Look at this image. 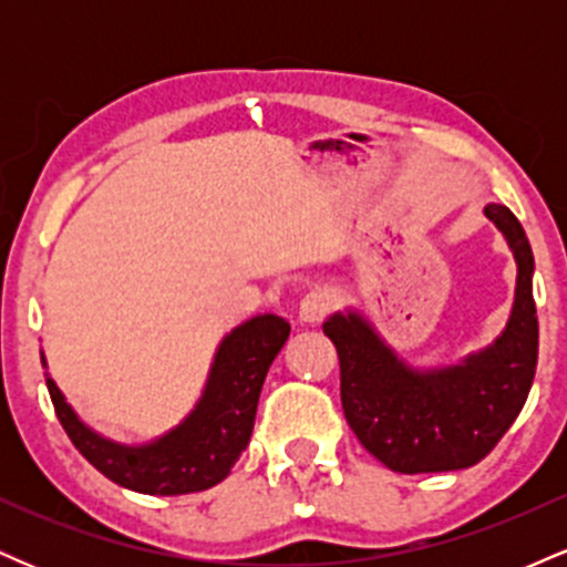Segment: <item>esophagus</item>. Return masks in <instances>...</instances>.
I'll return each mask as SVG.
<instances>
[{
  "instance_id": "34e87169",
  "label": "esophagus",
  "mask_w": 567,
  "mask_h": 567,
  "mask_svg": "<svg viewBox=\"0 0 567 567\" xmlns=\"http://www.w3.org/2000/svg\"><path fill=\"white\" fill-rule=\"evenodd\" d=\"M328 309H330V296H328V292L311 290V292H306V296L301 298V306H298V317H301L303 322L315 324V322H320L324 315H328Z\"/></svg>"
}]
</instances>
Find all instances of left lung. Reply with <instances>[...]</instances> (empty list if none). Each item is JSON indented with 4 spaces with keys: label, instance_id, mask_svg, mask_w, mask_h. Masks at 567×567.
Segmentation results:
<instances>
[{
    "label": "left lung",
    "instance_id": "obj_1",
    "mask_svg": "<svg viewBox=\"0 0 567 567\" xmlns=\"http://www.w3.org/2000/svg\"><path fill=\"white\" fill-rule=\"evenodd\" d=\"M517 261L509 322L491 347L461 365L413 370L357 311L322 324L341 362V405L351 432L400 474L453 472L480 464L523 410L538 362L533 250L504 205H487Z\"/></svg>",
    "mask_w": 567,
    "mask_h": 567
}]
</instances>
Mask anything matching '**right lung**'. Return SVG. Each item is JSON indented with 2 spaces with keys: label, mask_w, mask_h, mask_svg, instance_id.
I'll use <instances>...</instances> for the list:
<instances>
[{
  "label": "right lung",
  "mask_w": 567,
  "mask_h": 567,
  "mask_svg": "<svg viewBox=\"0 0 567 567\" xmlns=\"http://www.w3.org/2000/svg\"><path fill=\"white\" fill-rule=\"evenodd\" d=\"M290 336V322L258 315L220 341L205 392L178 426L146 445H120L82 424L48 375V392L69 440L97 472L135 493L184 496L229 477L250 442L269 365ZM42 365L44 362L42 354Z\"/></svg>",
  "instance_id": "obj_1"
}]
</instances>
